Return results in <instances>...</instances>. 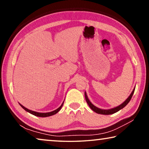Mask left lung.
Instances as JSON below:
<instances>
[{"label": "left lung", "mask_w": 149, "mask_h": 149, "mask_svg": "<svg viewBox=\"0 0 149 149\" xmlns=\"http://www.w3.org/2000/svg\"><path fill=\"white\" fill-rule=\"evenodd\" d=\"M135 89H133L132 93H131V95H130V97H128L127 99H126V100L124 102H123L122 104L118 106V107L114 108H112V109H110V110H102V109H100V108H99L95 107V106L90 102V100H89V99H88L87 94H86V93H85V100H86L88 105L89 106V107L91 108V109L93 111H94V112H95L96 113H97V114H100L109 115V114H114V113H116V112H117L118 111H119L120 110L122 109L123 108H124L125 106L127 105L128 103H129V102L130 101V100L132 99V96L133 95V93H134V91H135Z\"/></svg>", "instance_id": "8db88e82"}]
</instances>
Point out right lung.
Listing matches in <instances>:
<instances>
[{
	"mask_svg": "<svg viewBox=\"0 0 149 149\" xmlns=\"http://www.w3.org/2000/svg\"><path fill=\"white\" fill-rule=\"evenodd\" d=\"M63 104H64V102H63L62 104V105L60 106V107L58 108H57L56 110L52 111V112H47V113H40V112H35V111H32V110H29V109H27V108H26V107H24V106H22V104H19V105L21 106V107H22V108H23L25 110L27 111V112H29L30 114H33V115L36 116H39V117H48V116H52V115H54V114H56V113H57L58 112V111H60V109H61V108H62V107Z\"/></svg>",
	"mask_w": 149,
	"mask_h": 149,
	"instance_id": "obj_1",
	"label": "right lung"
}]
</instances>
